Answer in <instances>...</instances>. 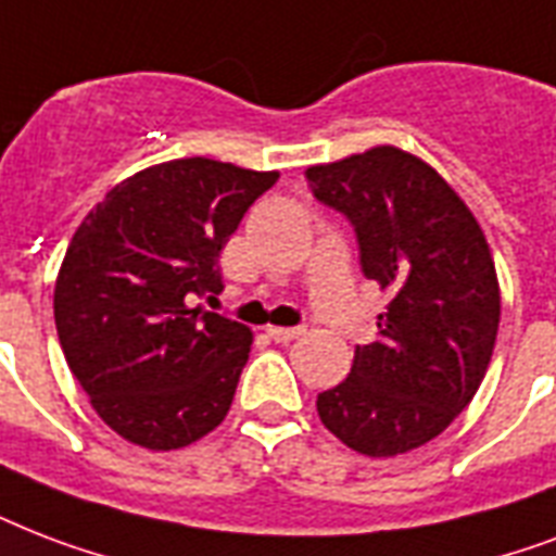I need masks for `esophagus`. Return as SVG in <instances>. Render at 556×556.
I'll return each mask as SVG.
<instances>
[{"mask_svg":"<svg viewBox=\"0 0 556 556\" xmlns=\"http://www.w3.org/2000/svg\"><path fill=\"white\" fill-rule=\"evenodd\" d=\"M268 334L277 341V344H288L303 334V326H268Z\"/></svg>","mask_w":556,"mask_h":556,"instance_id":"obj_1","label":"esophagus"}]
</instances>
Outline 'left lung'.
Here are the masks:
<instances>
[{"label":"left lung","instance_id":"obj_1","mask_svg":"<svg viewBox=\"0 0 556 556\" xmlns=\"http://www.w3.org/2000/svg\"><path fill=\"white\" fill-rule=\"evenodd\" d=\"M306 180L353 224L364 277L391 296L379 338L355 346L350 376L317 393V414L362 455H402L481 388L502 315L493 256L455 189L400 148L312 165Z\"/></svg>","mask_w":556,"mask_h":556}]
</instances>
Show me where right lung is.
Wrapping results in <instances>:
<instances>
[{"mask_svg": "<svg viewBox=\"0 0 556 556\" xmlns=\"http://www.w3.org/2000/svg\"><path fill=\"white\" fill-rule=\"evenodd\" d=\"M277 172L206 156L151 165L113 186L80 222L54 286L72 376L110 429L168 452L230 410L253 334L192 308L218 294V256Z\"/></svg>", "mask_w": 556, "mask_h": 556, "instance_id": "add662e5", "label": "right lung"}]
</instances>
